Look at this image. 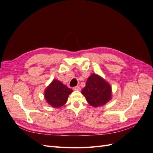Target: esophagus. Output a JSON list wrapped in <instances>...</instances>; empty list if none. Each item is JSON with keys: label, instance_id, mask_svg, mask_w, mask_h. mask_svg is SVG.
<instances>
[{"label": "esophagus", "instance_id": "1", "mask_svg": "<svg viewBox=\"0 0 153 153\" xmlns=\"http://www.w3.org/2000/svg\"><path fill=\"white\" fill-rule=\"evenodd\" d=\"M73 89L75 91H80V86H75L73 87Z\"/></svg>", "mask_w": 153, "mask_h": 153}]
</instances>
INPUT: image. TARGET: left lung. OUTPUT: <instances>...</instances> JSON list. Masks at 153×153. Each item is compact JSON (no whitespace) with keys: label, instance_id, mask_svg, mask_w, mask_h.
<instances>
[{"label":"left lung","instance_id":"left-lung-1","mask_svg":"<svg viewBox=\"0 0 153 153\" xmlns=\"http://www.w3.org/2000/svg\"><path fill=\"white\" fill-rule=\"evenodd\" d=\"M82 93L91 106L98 107L106 104L111 99L112 88L103 78L92 74L88 78Z\"/></svg>","mask_w":153,"mask_h":153}]
</instances>
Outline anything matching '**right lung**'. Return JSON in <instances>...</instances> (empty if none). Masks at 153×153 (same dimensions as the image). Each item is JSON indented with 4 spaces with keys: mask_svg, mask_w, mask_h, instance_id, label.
Segmentation results:
<instances>
[{
    "mask_svg": "<svg viewBox=\"0 0 153 153\" xmlns=\"http://www.w3.org/2000/svg\"><path fill=\"white\" fill-rule=\"evenodd\" d=\"M73 92L62 82L53 80L50 85L46 89L45 98L53 107L59 108L67 102L68 96Z\"/></svg>",
    "mask_w": 153,
    "mask_h": 153,
    "instance_id": "right-lung-1",
    "label": "right lung"
}]
</instances>
